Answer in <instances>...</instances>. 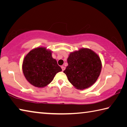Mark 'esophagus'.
Listing matches in <instances>:
<instances>
[{
  "label": "esophagus",
  "mask_w": 127,
  "mask_h": 127,
  "mask_svg": "<svg viewBox=\"0 0 127 127\" xmlns=\"http://www.w3.org/2000/svg\"><path fill=\"white\" fill-rule=\"evenodd\" d=\"M61 68H62V70H63V71H64V69H65V66H62Z\"/></svg>",
  "instance_id": "esophagus-1"
}]
</instances>
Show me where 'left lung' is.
<instances>
[{
  "label": "left lung",
  "mask_w": 127,
  "mask_h": 127,
  "mask_svg": "<svg viewBox=\"0 0 127 127\" xmlns=\"http://www.w3.org/2000/svg\"><path fill=\"white\" fill-rule=\"evenodd\" d=\"M67 62L68 65L63 72L68 81L78 90L87 89L93 85L101 70L100 57L89 49L83 48L71 53Z\"/></svg>",
  "instance_id": "left-lung-1"
}]
</instances>
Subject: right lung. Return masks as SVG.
I'll use <instances>...</instances> for the list:
<instances>
[{"mask_svg":"<svg viewBox=\"0 0 127 127\" xmlns=\"http://www.w3.org/2000/svg\"><path fill=\"white\" fill-rule=\"evenodd\" d=\"M22 70L26 78L32 85L44 87L62 70L57 61L52 58L51 51L41 47L27 54L23 60Z\"/></svg>","mask_w":127,"mask_h":127,"instance_id":"1","label":"right lung"}]
</instances>
